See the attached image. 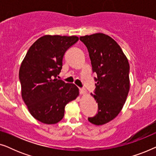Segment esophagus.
<instances>
[{
    "instance_id": "obj_1",
    "label": "esophagus",
    "mask_w": 156,
    "mask_h": 156,
    "mask_svg": "<svg viewBox=\"0 0 156 156\" xmlns=\"http://www.w3.org/2000/svg\"><path fill=\"white\" fill-rule=\"evenodd\" d=\"M80 94H86V91H85V90L84 89H81L80 88Z\"/></svg>"
}]
</instances>
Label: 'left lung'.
Here are the masks:
<instances>
[{"label": "left lung", "instance_id": "left-lung-1", "mask_svg": "<svg viewBox=\"0 0 156 156\" xmlns=\"http://www.w3.org/2000/svg\"><path fill=\"white\" fill-rule=\"evenodd\" d=\"M88 50L93 72L97 78L94 94L98 113L88 120L99 126L118 116L126 100L130 88L129 63L121 47L104 33L80 37Z\"/></svg>", "mask_w": 156, "mask_h": 156}]
</instances>
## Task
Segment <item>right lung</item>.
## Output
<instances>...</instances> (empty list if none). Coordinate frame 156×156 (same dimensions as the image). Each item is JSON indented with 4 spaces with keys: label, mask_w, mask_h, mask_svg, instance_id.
Returning a JSON list of instances; mask_svg holds the SVG:
<instances>
[{
    "label": "right lung",
    "mask_w": 156,
    "mask_h": 156,
    "mask_svg": "<svg viewBox=\"0 0 156 156\" xmlns=\"http://www.w3.org/2000/svg\"><path fill=\"white\" fill-rule=\"evenodd\" d=\"M76 36L44 35L29 48L19 70L22 98L30 114L46 124L63 119L65 107L79 96L74 84L57 80L66 51Z\"/></svg>",
    "instance_id": "add662e5"
}]
</instances>
